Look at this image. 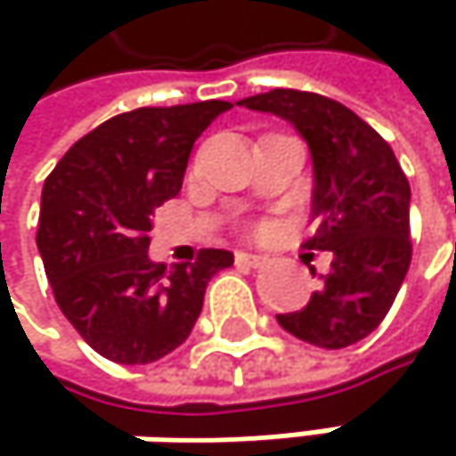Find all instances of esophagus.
<instances>
[{"mask_svg": "<svg viewBox=\"0 0 456 456\" xmlns=\"http://www.w3.org/2000/svg\"><path fill=\"white\" fill-rule=\"evenodd\" d=\"M234 261H237L240 266L258 269V266H264L269 258H266V256H261V253H245V250H237V253H234Z\"/></svg>", "mask_w": 456, "mask_h": 456, "instance_id": "obj_1", "label": "esophagus"}]
</instances>
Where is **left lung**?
<instances>
[{
    "label": "left lung",
    "instance_id": "left-lung-1",
    "mask_svg": "<svg viewBox=\"0 0 456 456\" xmlns=\"http://www.w3.org/2000/svg\"><path fill=\"white\" fill-rule=\"evenodd\" d=\"M237 105L272 113L306 139L314 163L309 250H330V274L301 312L277 314L282 330L319 348H346L388 314L411 261L410 182L370 124L346 105L298 89H272Z\"/></svg>",
    "mask_w": 456,
    "mask_h": 456
}]
</instances>
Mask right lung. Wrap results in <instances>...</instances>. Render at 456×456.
<instances>
[{
    "label": "right lung",
    "instance_id": "1",
    "mask_svg": "<svg viewBox=\"0 0 456 456\" xmlns=\"http://www.w3.org/2000/svg\"><path fill=\"white\" fill-rule=\"evenodd\" d=\"M232 102L137 108L81 137L46 176L37 245L54 301L105 359L150 364L179 348L211 277L234 264L206 248L195 264L147 256L155 211L179 195L195 139Z\"/></svg>",
    "mask_w": 456,
    "mask_h": 456
}]
</instances>
